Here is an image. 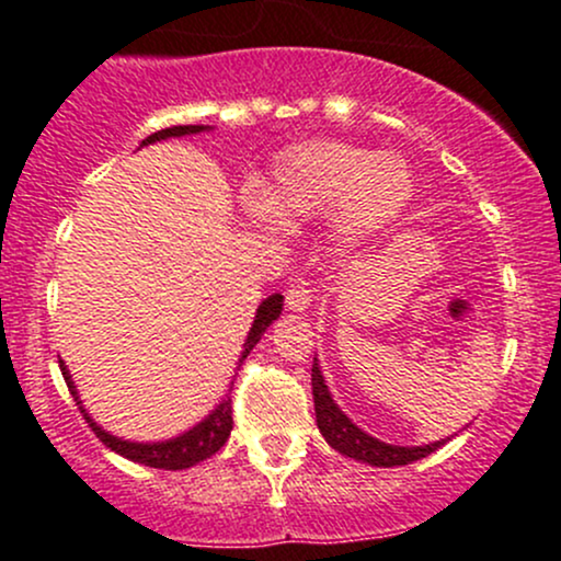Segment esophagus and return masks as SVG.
<instances>
[{"mask_svg": "<svg viewBox=\"0 0 561 561\" xmlns=\"http://www.w3.org/2000/svg\"><path fill=\"white\" fill-rule=\"evenodd\" d=\"M285 301H287V309H293V312H304V309L312 307V290H309L307 282L301 279L285 293Z\"/></svg>", "mask_w": 561, "mask_h": 561, "instance_id": "esophagus-1", "label": "esophagus"}]
</instances>
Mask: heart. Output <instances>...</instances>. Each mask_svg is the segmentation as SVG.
I'll return each instance as SVG.
<instances>
[{
  "mask_svg": "<svg viewBox=\"0 0 561 561\" xmlns=\"http://www.w3.org/2000/svg\"><path fill=\"white\" fill-rule=\"evenodd\" d=\"M410 197V171L396 157L344 140H307L282 151L268 184L257 192V206L276 222L333 208L339 236L360 241L393 222Z\"/></svg>",
  "mask_w": 561,
  "mask_h": 561,
  "instance_id": "heart-1",
  "label": "heart"
}]
</instances>
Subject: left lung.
I'll return each instance as SVG.
<instances>
[{
    "label": "left lung",
    "mask_w": 561,
    "mask_h": 561,
    "mask_svg": "<svg viewBox=\"0 0 561 561\" xmlns=\"http://www.w3.org/2000/svg\"><path fill=\"white\" fill-rule=\"evenodd\" d=\"M312 396H314V415H317V428L322 432L325 443L333 450H339L342 456L355 458V461H366L371 467H404V463L417 461V458H426L437 448H443V443L423 445V448H399V445H386L380 439L369 437L366 432H360L336 404H333L331 393H328L325 380H322L317 364L312 366Z\"/></svg>",
    "instance_id": "left-lung-1"
}]
</instances>
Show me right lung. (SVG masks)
Returning a JSON list of instances; mask_svg holds the SVG:
<instances>
[{
    "mask_svg": "<svg viewBox=\"0 0 561 561\" xmlns=\"http://www.w3.org/2000/svg\"><path fill=\"white\" fill-rule=\"evenodd\" d=\"M203 124H179V127H165L160 129V133L149 135V138L144 140L140 146H149L154 144V140H162V138H181V135H195V133H203ZM282 314V296L276 293V296H268L263 304H260L257 314H254V322H252V331H249L247 342H244V353H241V364H244V358L249 355V350L254 347V344L260 342V336L265 333V328L271 325V322L276 320V317ZM59 369L61 375H65V382L67 388H70V393L76 396L78 401V393H76V386H72L70 380V371H67V366L59 360ZM81 404V401H78ZM83 417H87V423L92 426V432L98 434L100 443L105 445V448L116 450L118 456L129 458V461H138L144 463V467H154V469H186V467H195L197 461H203V458H211L217 454L219 448H222L225 443H228L230 437V428H233V401L222 399V404L217 407V410L211 412V415L206 417L203 423H197L195 428H190L186 434H181V437L175 439H168V443H154V445H140V443H127V439H118V437H111V434L103 432V428L98 426V423L92 421V417L87 415V410L81 407Z\"/></svg>",
    "mask_w": 561,
    "mask_h": 561,
    "instance_id": "add662e5",
    "label": "right lung"
}]
</instances>
